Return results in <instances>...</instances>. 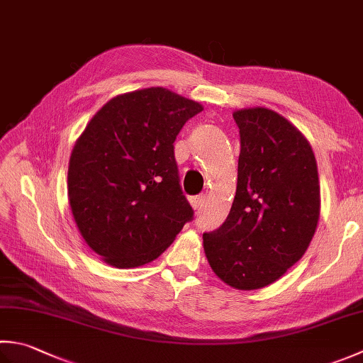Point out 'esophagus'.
Masks as SVG:
<instances>
[{
	"label": "esophagus",
	"mask_w": 363,
	"mask_h": 363,
	"mask_svg": "<svg viewBox=\"0 0 363 363\" xmlns=\"http://www.w3.org/2000/svg\"><path fill=\"white\" fill-rule=\"evenodd\" d=\"M204 203H206L204 195H198V196L190 198V204H191V208H194V209H200Z\"/></svg>",
	"instance_id": "esophagus-1"
}]
</instances>
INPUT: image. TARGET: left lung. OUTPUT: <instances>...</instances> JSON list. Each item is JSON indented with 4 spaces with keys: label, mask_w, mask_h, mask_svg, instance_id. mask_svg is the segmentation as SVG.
I'll return each instance as SVG.
<instances>
[{
    "label": "left lung",
    "mask_w": 363,
    "mask_h": 363,
    "mask_svg": "<svg viewBox=\"0 0 363 363\" xmlns=\"http://www.w3.org/2000/svg\"><path fill=\"white\" fill-rule=\"evenodd\" d=\"M240 135L238 187L218 230L203 234L220 280L240 291L272 285L299 261L315 236L321 191L305 135L264 106L233 113Z\"/></svg>",
    "instance_id": "1"
}]
</instances>
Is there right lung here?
<instances>
[{
  "instance_id": "obj_1",
  "label": "right lung",
  "mask_w": 363,
  "mask_h": 363,
  "mask_svg": "<svg viewBox=\"0 0 363 363\" xmlns=\"http://www.w3.org/2000/svg\"><path fill=\"white\" fill-rule=\"evenodd\" d=\"M203 105L152 86L110 99L77 138L67 195L84 242L106 264L145 266L194 217L182 195L174 140Z\"/></svg>"
}]
</instances>
